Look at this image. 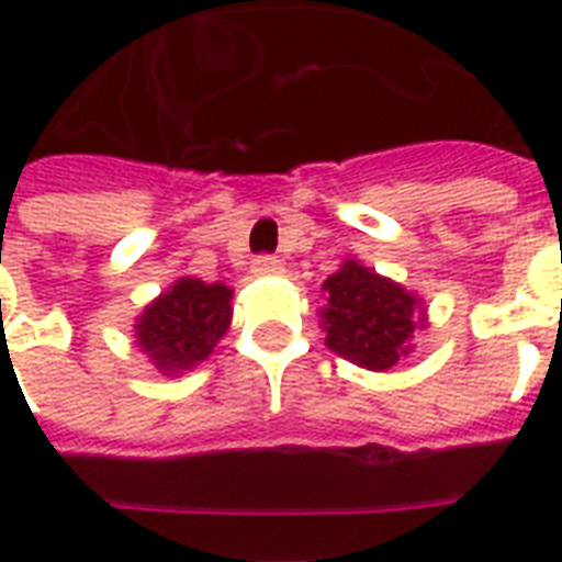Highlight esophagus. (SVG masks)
Segmentation results:
<instances>
[{
	"instance_id": "34e87169",
	"label": "esophagus",
	"mask_w": 562,
	"mask_h": 562,
	"mask_svg": "<svg viewBox=\"0 0 562 562\" xmlns=\"http://www.w3.org/2000/svg\"><path fill=\"white\" fill-rule=\"evenodd\" d=\"M254 273L256 277H280V273H285V265L277 256H256Z\"/></svg>"
}]
</instances>
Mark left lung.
I'll return each mask as SVG.
<instances>
[{
  "label": "left lung",
  "mask_w": 562,
  "mask_h": 562,
  "mask_svg": "<svg viewBox=\"0 0 562 562\" xmlns=\"http://www.w3.org/2000/svg\"><path fill=\"white\" fill-rule=\"evenodd\" d=\"M321 291L326 303L317 315L326 347L364 370L384 373L408 359L414 335L428 329L426 300L359 259H344Z\"/></svg>",
  "instance_id": "obj_1"
}]
</instances>
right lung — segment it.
Listing matches in <instances>:
<instances>
[{"mask_svg":"<svg viewBox=\"0 0 562 562\" xmlns=\"http://www.w3.org/2000/svg\"><path fill=\"white\" fill-rule=\"evenodd\" d=\"M233 289L180 277L136 315V350L162 375H180L210 359L233 321Z\"/></svg>","mask_w":562,"mask_h":562,"instance_id":"obj_1","label":"right lung"}]
</instances>
